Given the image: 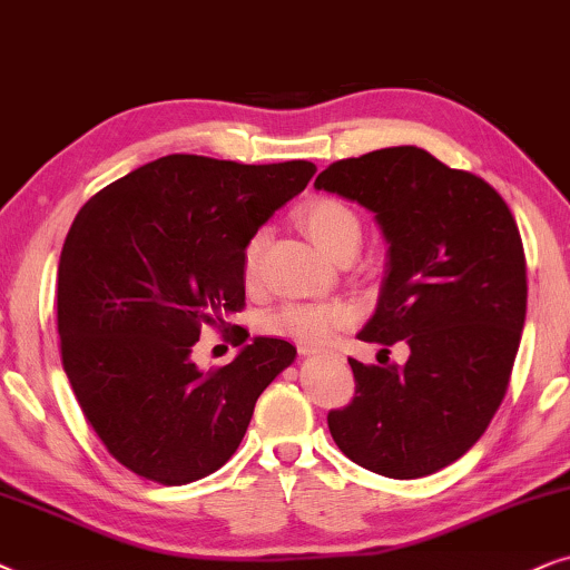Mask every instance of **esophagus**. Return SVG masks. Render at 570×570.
<instances>
[{"instance_id": "esophagus-1", "label": "esophagus", "mask_w": 570, "mask_h": 570, "mask_svg": "<svg viewBox=\"0 0 570 570\" xmlns=\"http://www.w3.org/2000/svg\"><path fill=\"white\" fill-rule=\"evenodd\" d=\"M302 354H307V356H328L331 352H325V348H317V346H302Z\"/></svg>"}]
</instances>
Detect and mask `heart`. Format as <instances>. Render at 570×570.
I'll return each mask as SVG.
<instances>
[{
  "label": "heart",
  "instance_id": "b5f03b06",
  "mask_svg": "<svg viewBox=\"0 0 570 570\" xmlns=\"http://www.w3.org/2000/svg\"><path fill=\"white\" fill-rule=\"evenodd\" d=\"M309 239L323 249L325 255H338L341 249L356 247L362 237L360 216L346 203L323 197L309 203L299 214ZM265 247V232L253 234L242 255V268L247 281L257 276V265ZM354 321V307L346 302H286L265 317V328L276 336L299 341V344H323L338 328Z\"/></svg>",
  "mask_w": 570,
  "mask_h": 570
}]
</instances>
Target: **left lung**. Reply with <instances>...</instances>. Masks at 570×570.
Wrapping results in <instances>:
<instances>
[{
    "instance_id": "obj_1",
    "label": "left lung",
    "mask_w": 570,
    "mask_h": 570,
    "mask_svg": "<svg viewBox=\"0 0 570 570\" xmlns=\"http://www.w3.org/2000/svg\"><path fill=\"white\" fill-rule=\"evenodd\" d=\"M381 226L389 263L377 307L356 333L404 364L348 360L354 401L328 430L354 464L416 480L472 449L505 396L527 321L519 226L488 181L416 146L331 164L315 179Z\"/></svg>"
}]
</instances>
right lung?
<instances>
[{
  "label": "right lung",
  "mask_w": 570,
  "mask_h": 570,
  "mask_svg": "<svg viewBox=\"0 0 570 570\" xmlns=\"http://www.w3.org/2000/svg\"><path fill=\"white\" fill-rule=\"evenodd\" d=\"M315 164L156 158L96 193L59 257L57 323L75 399L106 451L161 484L214 474L239 449L255 401L297 356L239 328L229 364L200 370L206 325L245 307L253 234L313 179Z\"/></svg>",
  "instance_id": "1"
}]
</instances>
